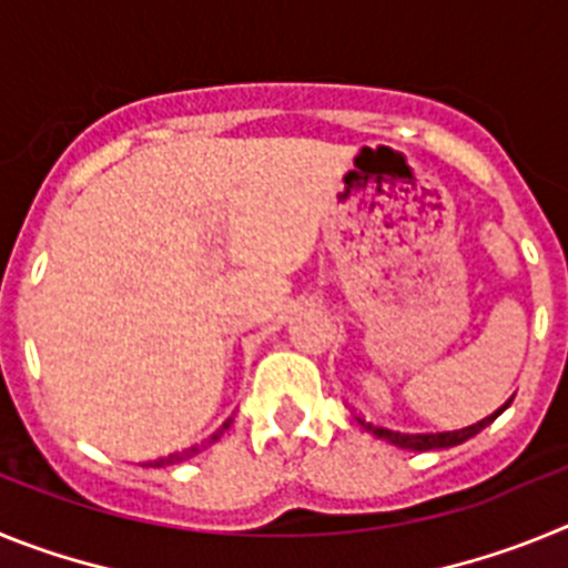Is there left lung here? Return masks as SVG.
<instances>
[{"mask_svg":"<svg viewBox=\"0 0 568 568\" xmlns=\"http://www.w3.org/2000/svg\"><path fill=\"white\" fill-rule=\"evenodd\" d=\"M506 406H509V400H506ZM506 406H500L498 413H491L489 418L478 420V424L464 426V429H446V433H395V429H386V426H378V424H373V420H364V418H358V424L364 426L366 433H373L375 438L389 440V444L400 446V449H415V453H426V449H449V446L464 444V440H469L471 435H478L484 426H489L491 420L498 418Z\"/></svg>","mask_w":568,"mask_h":568,"instance_id":"8db88e82","label":"left lung"}]
</instances>
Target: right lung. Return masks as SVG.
I'll return each instance as SVG.
<instances>
[{"label": "right lung", "mask_w": 568, "mask_h": 568, "mask_svg": "<svg viewBox=\"0 0 568 568\" xmlns=\"http://www.w3.org/2000/svg\"><path fill=\"white\" fill-rule=\"evenodd\" d=\"M230 420H233V418H227V420H224V426H222V429H219V433H215L213 438L207 440V444H213V440H219V438H222V435H224V429H227V426H230ZM207 444H202V446H190V449H184V453H173V455H168V458H159V460H153V464H150V466H170V464H182V460H187V458H193V455H199V453H202V449H204V446H207Z\"/></svg>", "instance_id": "obj_1"}]
</instances>
